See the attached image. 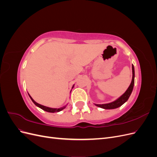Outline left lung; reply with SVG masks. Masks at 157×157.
Returning <instances> with one entry per match:
<instances>
[{"label": "left lung", "mask_w": 157, "mask_h": 157, "mask_svg": "<svg viewBox=\"0 0 157 157\" xmlns=\"http://www.w3.org/2000/svg\"><path fill=\"white\" fill-rule=\"evenodd\" d=\"M134 77H135V72H134V65H132V80L131 84L130 85V86L128 87L125 93L121 96L119 98L117 99L116 101H113L112 103H109L107 104H96V105L101 107L103 109H116L119 107L121 106L122 104H124L128 99L129 98L130 94L133 90V88H134Z\"/></svg>", "instance_id": "obj_1"}]
</instances>
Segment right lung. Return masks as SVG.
<instances>
[{
  "label": "right lung",
  "instance_id": "obj_1",
  "mask_svg": "<svg viewBox=\"0 0 157 157\" xmlns=\"http://www.w3.org/2000/svg\"><path fill=\"white\" fill-rule=\"evenodd\" d=\"M29 96L30 97V98L31 99L32 101L35 103V105H36L37 107H40V109H42V110H44L45 111H47V112H50V113H55V112H59V111H61V110H63V109H64L65 107H66V105L63 107H61V108H59V109H54V108H50V107H45L44 105H40V104H39L38 103L35 102L34 100H33V98L31 97L30 95L29 94Z\"/></svg>",
  "mask_w": 157,
  "mask_h": 157
}]
</instances>
